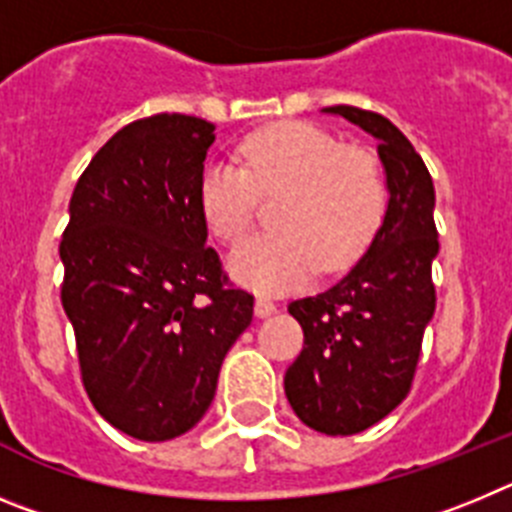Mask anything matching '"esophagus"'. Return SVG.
Masks as SVG:
<instances>
[{
	"label": "esophagus",
	"mask_w": 512,
	"mask_h": 512,
	"mask_svg": "<svg viewBox=\"0 0 512 512\" xmlns=\"http://www.w3.org/2000/svg\"><path fill=\"white\" fill-rule=\"evenodd\" d=\"M275 311H278L275 301H270V298H267V296H257L255 313H257V316H260V319H265V316H273Z\"/></svg>",
	"instance_id": "1"
}]
</instances>
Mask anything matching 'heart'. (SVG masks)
Returning <instances> with one entry per match:
<instances>
[{"mask_svg": "<svg viewBox=\"0 0 512 512\" xmlns=\"http://www.w3.org/2000/svg\"><path fill=\"white\" fill-rule=\"evenodd\" d=\"M239 165L201 170L199 209L216 239L237 245L257 222L260 196L275 199L278 232L237 247L229 260L242 283L290 290L321 265L336 273L370 247L388 209V178L372 150L342 145L311 122H280L237 147Z\"/></svg>", "mask_w": 512, "mask_h": 512, "instance_id": "obj_1", "label": "heart"}]
</instances>
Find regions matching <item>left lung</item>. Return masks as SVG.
Masks as SVG:
<instances>
[{
	"label": "left lung",
	"mask_w": 512,
	"mask_h": 512,
	"mask_svg": "<svg viewBox=\"0 0 512 512\" xmlns=\"http://www.w3.org/2000/svg\"><path fill=\"white\" fill-rule=\"evenodd\" d=\"M324 112L377 137L390 201L357 265L288 306L303 329V352L285 372V395L313 431L352 436L411 393L423 331L436 311V196L426 163L390 119L347 104Z\"/></svg>",
	"instance_id": "obj_1"
}]
</instances>
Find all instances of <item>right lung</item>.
Returning a JSON list of instances; mask_svg holds the SVG:
<instances>
[{
    "label": "right lung",
    "mask_w": 512,
    "mask_h": 512,
    "mask_svg": "<svg viewBox=\"0 0 512 512\" xmlns=\"http://www.w3.org/2000/svg\"><path fill=\"white\" fill-rule=\"evenodd\" d=\"M214 124L153 114L127 124L73 188L61 303L86 395L114 428L168 441L201 421L255 296L206 247L199 178Z\"/></svg>",
    "instance_id": "right-lung-1"
}]
</instances>
